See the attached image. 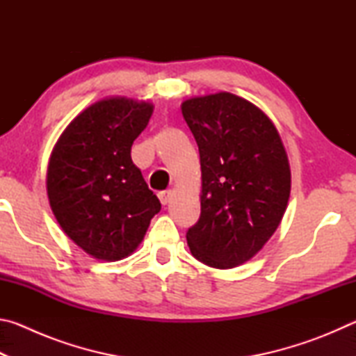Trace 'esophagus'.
<instances>
[{
	"instance_id": "1",
	"label": "esophagus",
	"mask_w": 356,
	"mask_h": 356,
	"mask_svg": "<svg viewBox=\"0 0 356 356\" xmlns=\"http://www.w3.org/2000/svg\"><path fill=\"white\" fill-rule=\"evenodd\" d=\"M172 195H174L172 190L161 191V193H159V200H160L161 204H163V206H166V204L172 200Z\"/></svg>"
}]
</instances>
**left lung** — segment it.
<instances>
[{
	"label": "left lung",
	"mask_w": 356,
	"mask_h": 356,
	"mask_svg": "<svg viewBox=\"0 0 356 356\" xmlns=\"http://www.w3.org/2000/svg\"><path fill=\"white\" fill-rule=\"evenodd\" d=\"M200 147L201 216L186 232L191 254L213 268L248 262L273 236L291 196L281 136L250 100L215 92L182 102Z\"/></svg>",
	"instance_id": "obj_1"
}]
</instances>
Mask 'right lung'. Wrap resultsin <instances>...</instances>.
Segmentation results:
<instances>
[{
    "mask_svg": "<svg viewBox=\"0 0 356 356\" xmlns=\"http://www.w3.org/2000/svg\"><path fill=\"white\" fill-rule=\"evenodd\" d=\"M152 113L150 102L100 99L72 120L51 150V212L65 236L99 261L130 256L161 209L130 155Z\"/></svg>",
    "mask_w": 356,
    "mask_h": 356,
    "instance_id": "1",
    "label": "right lung"
}]
</instances>
